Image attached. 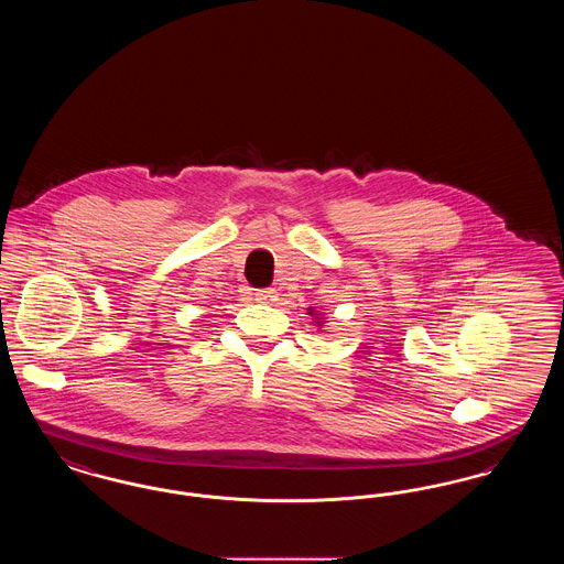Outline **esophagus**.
I'll return each instance as SVG.
<instances>
[{"mask_svg": "<svg viewBox=\"0 0 564 564\" xmlns=\"http://www.w3.org/2000/svg\"><path fill=\"white\" fill-rule=\"evenodd\" d=\"M274 297H276V290H272V288L256 290V300H260V302H272Z\"/></svg>", "mask_w": 564, "mask_h": 564, "instance_id": "1", "label": "esophagus"}]
</instances>
